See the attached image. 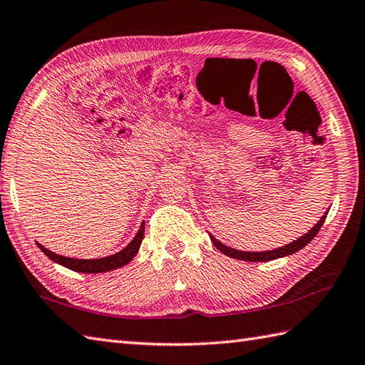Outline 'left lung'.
<instances>
[{
    "mask_svg": "<svg viewBox=\"0 0 365 365\" xmlns=\"http://www.w3.org/2000/svg\"><path fill=\"white\" fill-rule=\"evenodd\" d=\"M327 210L324 216L320 217V221L311 228V230L308 233H304L303 236H300V238H297L295 241L289 242L283 245V247H278V249H272V250H264V252H244V250H236V249H232L228 247V245H224L221 241H217L213 235H210V240L211 242L215 244V247L217 250H221L224 255L230 257L233 259H241V261H250V262H264V261H270V259H277V258H283V257H287V255H292V253L299 252L300 249H303L304 245H308L312 240H314V236L319 233L320 227L324 225L325 222V217L328 215Z\"/></svg>",
    "mask_w": 365,
    "mask_h": 365,
    "instance_id": "obj_1",
    "label": "left lung"
}]
</instances>
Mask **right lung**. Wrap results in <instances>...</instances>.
<instances>
[{"instance_id":"obj_1","label":"right lung","mask_w":365,"mask_h":365,"mask_svg":"<svg viewBox=\"0 0 365 365\" xmlns=\"http://www.w3.org/2000/svg\"><path fill=\"white\" fill-rule=\"evenodd\" d=\"M143 238H144V222L141 224L137 235H135V238L129 244H127L123 250H120L118 253H113V255H110V257L95 258V259H79V258L62 257V255H57V253H54V252L48 250L46 247H43V245L38 242H37V245L49 259H53L54 262H57V264H61L63 267L74 270V272L101 274V272H108V270H113L118 267H123L127 264V262H130L135 258V255L138 253Z\"/></svg>"}]
</instances>
